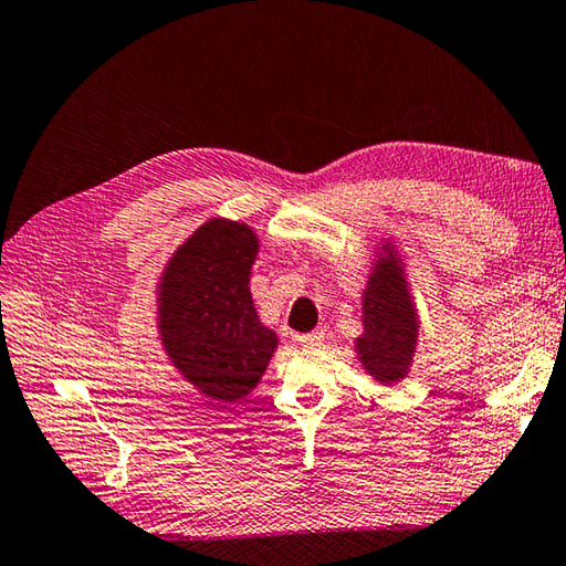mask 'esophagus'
<instances>
[{"mask_svg":"<svg viewBox=\"0 0 566 566\" xmlns=\"http://www.w3.org/2000/svg\"><path fill=\"white\" fill-rule=\"evenodd\" d=\"M294 338L298 346H304V348H318L321 343H324V334H321V331H312V334H298Z\"/></svg>","mask_w":566,"mask_h":566,"instance_id":"34e87169","label":"esophagus"}]
</instances>
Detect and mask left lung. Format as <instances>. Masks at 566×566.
<instances>
[{"label":"left lung","instance_id":"8db88e82","mask_svg":"<svg viewBox=\"0 0 566 566\" xmlns=\"http://www.w3.org/2000/svg\"><path fill=\"white\" fill-rule=\"evenodd\" d=\"M417 336L419 321L405 264L385 242L363 290V336L356 338L363 368L382 385L402 380L415 358Z\"/></svg>","mask_w":566,"mask_h":566}]
</instances>
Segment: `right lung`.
<instances>
[{
  "mask_svg": "<svg viewBox=\"0 0 566 566\" xmlns=\"http://www.w3.org/2000/svg\"><path fill=\"white\" fill-rule=\"evenodd\" d=\"M258 250L250 226L213 218L174 252L157 290L166 356L216 405L245 400L280 343L252 304Z\"/></svg>",
  "mask_w": 566,
  "mask_h": 566,
  "instance_id": "1",
  "label": "right lung"
}]
</instances>
